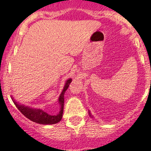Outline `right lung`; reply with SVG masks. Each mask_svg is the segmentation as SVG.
I'll return each instance as SVG.
<instances>
[{
    "label": "right lung",
    "mask_w": 151,
    "mask_h": 151,
    "mask_svg": "<svg viewBox=\"0 0 151 151\" xmlns=\"http://www.w3.org/2000/svg\"><path fill=\"white\" fill-rule=\"evenodd\" d=\"M72 81V79L70 78L67 81L66 83H65V86L64 87L63 91L61 93L60 96H59V104L61 106V110L59 111V114L57 115H50L47 113L45 112L42 110L41 109H31L29 107L24 106H20L18 105L17 103L14 102L16 106L18 109L19 111L25 116L27 118L29 119L31 121L34 122V123H39V124H55V123H57L62 120V114H63V109H64V102H65V100H64V95H65V91L68 89V86H69L70 83Z\"/></svg>",
    "instance_id": "right-lung-1"
}]
</instances>
